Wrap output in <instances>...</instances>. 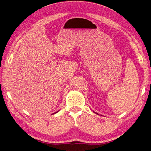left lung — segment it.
Wrapping results in <instances>:
<instances>
[{
    "label": "left lung",
    "mask_w": 151,
    "mask_h": 151,
    "mask_svg": "<svg viewBox=\"0 0 151 151\" xmlns=\"http://www.w3.org/2000/svg\"><path fill=\"white\" fill-rule=\"evenodd\" d=\"M96 113V112H95ZM96 114H98V113H96Z\"/></svg>",
    "instance_id": "obj_1"
}]
</instances>
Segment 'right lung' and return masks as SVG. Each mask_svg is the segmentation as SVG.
Returning <instances> with one entry per match:
<instances>
[{
	"label": "right lung",
	"instance_id": "obj_1",
	"mask_svg": "<svg viewBox=\"0 0 151 151\" xmlns=\"http://www.w3.org/2000/svg\"><path fill=\"white\" fill-rule=\"evenodd\" d=\"M59 112V111H57V112H55V113H53V114H55V113H57V112Z\"/></svg>",
	"mask_w": 151,
	"mask_h": 151
}]
</instances>
